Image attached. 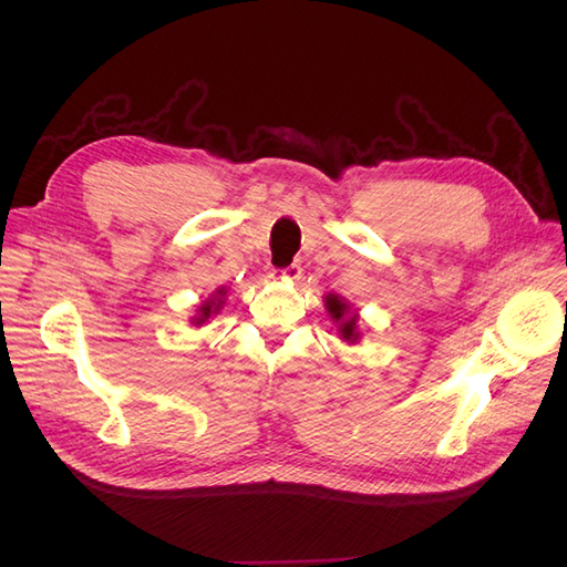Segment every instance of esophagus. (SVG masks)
<instances>
[{
  "label": "esophagus",
  "mask_w": 567,
  "mask_h": 567,
  "mask_svg": "<svg viewBox=\"0 0 567 567\" xmlns=\"http://www.w3.org/2000/svg\"><path fill=\"white\" fill-rule=\"evenodd\" d=\"M300 267L298 265H290V267H286V269H271L269 271V277L274 279V281H296V279H300Z\"/></svg>",
  "instance_id": "1"
}]
</instances>
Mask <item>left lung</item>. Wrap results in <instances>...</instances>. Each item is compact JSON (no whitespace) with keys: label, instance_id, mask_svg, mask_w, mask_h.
Instances as JSON below:
<instances>
[{"label":"left lung","instance_id":"1","mask_svg":"<svg viewBox=\"0 0 567 567\" xmlns=\"http://www.w3.org/2000/svg\"><path fill=\"white\" fill-rule=\"evenodd\" d=\"M323 307L326 312H329L331 321L336 323L338 338L342 342H348V346H357V342L362 340V331H359V315L354 307L336 293L323 296Z\"/></svg>","mask_w":567,"mask_h":567}]
</instances>
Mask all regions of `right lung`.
<instances>
[{
	"label": "right lung",
	"mask_w": 567,
	"mask_h": 567,
	"mask_svg": "<svg viewBox=\"0 0 567 567\" xmlns=\"http://www.w3.org/2000/svg\"><path fill=\"white\" fill-rule=\"evenodd\" d=\"M225 300H227V288L219 286V288L215 290V293H210L208 298H205V300L198 305L196 315L192 317V326H203L213 315H219L221 307H225Z\"/></svg>",
	"instance_id": "1"
}]
</instances>
